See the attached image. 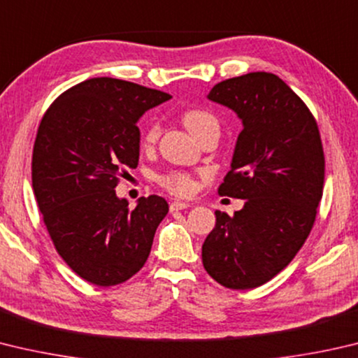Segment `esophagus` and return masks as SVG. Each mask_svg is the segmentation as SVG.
<instances>
[{
	"label": "esophagus",
	"instance_id": "1",
	"mask_svg": "<svg viewBox=\"0 0 358 358\" xmlns=\"http://www.w3.org/2000/svg\"><path fill=\"white\" fill-rule=\"evenodd\" d=\"M191 205L187 201H172L171 203V211H178V210H186Z\"/></svg>",
	"mask_w": 358,
	"mask_h": 358
}]
</instances>
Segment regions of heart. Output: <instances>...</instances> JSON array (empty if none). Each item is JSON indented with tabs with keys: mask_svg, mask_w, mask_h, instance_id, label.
<instances>
[{
	"mask_svg": "<svg viewBox=\"0 0 358 358\" xmlns=\"http://www.w3.org/2000/svg\"><path fill=\"white\" fill-rule=\"evenodd\" d=\"M183 123L185 127L189 129V133L196 138L197 134L203 131L205 128L211 127V125H217L216 117H214L211 113L205 111V109H189L183 114ZM159 134V127L157 123L147 129V133L144 136V142L147 145L153 144L155 141L158 139ZM159 185L167 189L173 196H187L191 194L194 189V181L187 173L183 172H169L161 175L158 178Z\"/></svg>",
	"mask_w": 358,
	"mask_h": 358,
	"instance_id": "obj_1",
	"label": "heart"
}]
</instances>
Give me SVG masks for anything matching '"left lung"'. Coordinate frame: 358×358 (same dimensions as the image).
Instances as JSON below:
<instances>
[{"label": "left lung", "mask_w": 358, "mask_h": 358, "mask_svg": "<svg viewBox=\"0 0 358 358\" xmlns=\"http://www.w3.org/2000/svg\"><path fill=\"white\" fill-rule=\"evenodd\" d=\"M208 100L243 122L219 194L245 203L231 217L216 211L201 262L225 288H257L287 268L313 227L326 167L320 129L307 105L274 73L230 78Z\"/></svg>", "instance_id": "8db88e82"}]
</instances>
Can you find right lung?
Instances as JSON below:
<instances>
[{
    "label": "right lung",
    "mask_w": 358,
    "mask_h": 358,
    "mask_svg": "<svg viewBox=\"0 0 358 358\" xmlns=\"http://www.w3.org/2000/svg\"><path fill=\"white\" fill-rule=\"evenodd\" d=\"M171 99L129 81L92 78L57 96L38 125L32 189L57 253L84 280L123 283L150 255L167 201L141 197L129 210L115 186L125 169L138 167V120Z\"/></svg>",
    "instance_id": "add662e5"
}]
</instances>
